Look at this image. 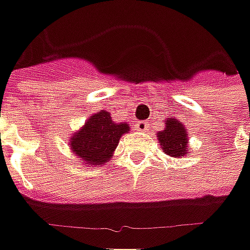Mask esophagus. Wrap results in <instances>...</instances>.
Listing matches in <instances>:
<instances>
[{
	"mask_svg": "<svg viewBox=\"0 0 250 250\" xmlns=\"http://www.w3.org/2000/svg\"><path fill=\"white\" fill-rule=\"evenodd\" d=\"M136 130H137V131H146V130H148V123H146V120L137 122V123H136Z\"/></svg>",
	"mask_w": 250,
	"mask_h": 250,
	"instance_id": "esophagus-1",
	"label": "esophagus"
}]
</instances>
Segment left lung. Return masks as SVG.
Instances as JSON below:
<instances>
[{"instance_id":"left-lung-1","label":"left lung","mask_w":250,"mask_h":250,"mask_svg":"<svg viewBox=\"0 0 250 250\" xmlns=\"http://www.w3.org/2000/svg\"><path fill=\"white\" fill-rule=\"evenodd\" d=\"M159 144L164 148V152L175 158L183 157L188 154V134L185 125L176 119H168L164 131L158 133Z\"/></svg>"}]
</instances>
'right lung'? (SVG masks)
<instances>
[{
  "instance_id": "add662e5",
  "label": "right lung",
  "mask_w": 250,
  "mask_h": 250,
  "mask_svg": "<svg viewBox=\"0 0 250 250\" xmlns=\"http://www.w3.org/2000/svg\"><path fill=\"white\" fill-rule=\"evenodd\" d=\"M130 130L125 123H114L109 112H99L89 117L81 131L71 138V149L85 164L104 165L120 141V137Z\"/></svg>"
}]
</instances>
